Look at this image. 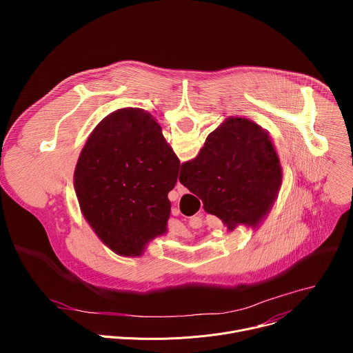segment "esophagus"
I'll return each instance as SVG.
<instances>
[{
  "label": "esophagus",
  "mask_w": 353,
  "mask_h": 353,
  "mask_svg": "<svg viewBox=\"0 0 353 353\" xmlns=\"http://www.w3.org/2000/svg\"><path fill=\"white\" fill-rule=\"evenodd\" d=\"M176 190H177V192L181 195V194H185L187 192V188L180 183V181H177V184H176Z\"/></svg>",
  "instance_id": "obj_1"
}]
</instances>
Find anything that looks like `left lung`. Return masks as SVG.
Listing matches in <instances>:
<instances>
[{"label":"left lung","mask_w":353,"mask_h":353,"mask_svg":"<svg viewBox=\"0 0 353 353\" xmlns=\"http://www.w3.org/2000/svg\"><path fill=\"white\" fill-rule=\"evenodd\" d=\"M180 161L157 120L138 108L113 112L89 135L74 173L79 208L116 254L142 256L168 232L169 191Z\"/></svg>","instance_id":"8db88e82"}]
</instances>
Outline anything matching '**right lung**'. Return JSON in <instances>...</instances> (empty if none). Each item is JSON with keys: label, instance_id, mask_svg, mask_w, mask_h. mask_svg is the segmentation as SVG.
<instances>
[{"label": "right lung", "instance_id": "right-lung-1", "mask_svg": "<svg viewBox=\"0 0 353 353\" xmlns=\"http://www.w3.org/2000/svg\"><path fill=\"white\" fill-rule=\"evenodd\" d=\"M179 180L233 230L256 228L267 216L282 184V168L264 128L229 117L207 137L198 157L181 165Z\"/></svg>", "mask_w": 353, "mask_h": 353}]
</instances>
